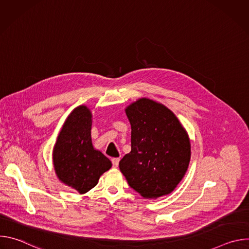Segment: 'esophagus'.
<instances>
[{
    "label": "esophagus",
    "mask_w": 249,
    "mask_h": 249,
    "mask_svg": "<svg viewBox=\"0 0 249 249\" xmlns=\"http://www.w3.org/2000/svg\"><path fill=\"white\" fill-rule=\"evenodd\" d=\"M119 160H120V159H119V158H113V159L111 160V161H112V165H113L114 167H117V166H118V164H119Z\"/></svg>",
    "instance_id": "esophagus-1"
}]
</instances>
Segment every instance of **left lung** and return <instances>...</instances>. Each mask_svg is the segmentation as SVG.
<instances>
[{"label": "left lung", "mask_w": 249, "mask_h": 249, "mask_svg": "<svg viewBox=\"0 0 249 249\" xmlns=\"http://www.w3.org/2000/svg\"><path fill=\"white\" fill-rule=\"evenodd\" d=\"M131 124V152L119 168L144 198L171 193L185 175L191 157L187 132L166 106L140 98L125 109Z\"/></svg>", "instance_id": "1"}]
</instances>
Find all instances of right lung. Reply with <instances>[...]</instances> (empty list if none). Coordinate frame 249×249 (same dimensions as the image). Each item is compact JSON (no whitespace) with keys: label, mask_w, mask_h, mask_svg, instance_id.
Instances as JSON below:
<instances>
[{"label":"right lung","mask_w":249,"mask_h":249,"mask_svg":"<svg viewBox=\"0 0 249 249\" xmlns=\"http://www.w3.org/2000/svg\"><path fill=\"white\" fill-rule=\"evenodd\" d=\"M92 115L85 105L67 117L53 149V164L59 180L80 194L93 188L111 161L91 143Z\"/></svg>","instance_id":"add662e5"}]
</instances>
